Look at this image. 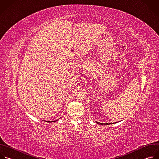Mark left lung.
Wrapping results in <instances>:
<instances>
[{"mask_svg":"<svg viewBox=\"0 0 159 159\" xmlns=\"http://www.w3.org/2000/svg\"><path fill=\"white\" fill-rule=\"evenodd\" d=\"M97 123L100 124V125H110V124H111V123H99V122H97Z\"/></svg>","mask_w":159,"mask_h":159,"instance_id":"1","label":"left lung"}]
</instances>
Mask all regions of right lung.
I'll return each mask as SVG.
<instances>
[{"instance_id": "add662e5", "label": "right lung", "mask_w": 159, "mask_h": 159, "mask_svg": "<svg viewBox=\"0 0 159 159\" xmlns=\"http://www.w3.org/2000/svg\"><path fill=\"white\" fill-rule=\"evenodd\" d=\"M58 120V119L57 120H56V121H47V122H55V121H57Z\"/></svg>"}]
</instances>
